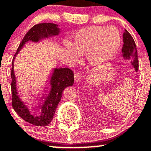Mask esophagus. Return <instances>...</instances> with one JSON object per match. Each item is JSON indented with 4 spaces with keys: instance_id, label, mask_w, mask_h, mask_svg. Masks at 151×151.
<instances>
[{
    "instance_id": "1",
    "label": "esophagus",
    "mask_w": 151,
    "mask_h": 151,
    "mask_svg": "<svg viewBox=\"0 0 151 151\" xmlns=\"http://www.w3.org/2000/svg\"><path fill=\"white\" fill-rule=\"evenodd\" d=\"M74 79H75L76 83H78L80 79H81V74L78 73H76L75 76H74Z\"/></svg>"
}]
</instances>
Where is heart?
Returning a JSON list of instances; mask_svg holds the SVG:
<instances>
[{
    "instance_id": "obj_1",
    "label": "heart",
    "mask_w": 151,
    "mask_h": 151,
    "mask_svg": "<svg viewBox=\"0 0 151 151\" xmlns=\"http://www.w3.org/2000/svg\"><path fill=\"white\" fill-rule=\"evenodd\" d=\"M73 42H65L67 57L71 63L81 61L86 54L88 63L92 66H100L116 54L122 37L114 27L92 26L83 28L74 34Z\"/></svg>"
}]
</instances>
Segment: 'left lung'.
I'll list each match as a JSON object with an SVG mask.
<instances>
[{
    "label": "left lung",
    "mask_w": 151,
    "mask_h": 151,
    "mask_svg": "<svg viewBox=\"0 0 151 151\" xmlns=\"http://www.w3.org/2000/svg\"><path fill=\"white\" fill-rule=\"evenodd\" d=\"M123 47H122V55L125 59L131 60L132 64L135 68L136 72L139 69V60L136 44L130 33L125 29L123 34Z\"/></svg>",
    "instance_id": "obj_1"
}]
</instances>
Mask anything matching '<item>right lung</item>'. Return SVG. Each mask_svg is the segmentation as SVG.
Wrapping results in <instances>:
<instances>
[{"instance_id": "right-lung-1", "label": "right lung", "mask_w": 151, "mask_h": 151, "mask_svg": "<svg viewBox=\"0 0 151 151\" xmlns=\"http://www.w3.org/2000/svg\"><path fill=\"white\" fill-rule=\"evenodd\" d=\"M60 32L58 25L53 23H40L35 24L27 32L22 42L19 44L16 51L13 60H12L11 73V91H12V106L15 112L22 119L31 124L35 126H47L51 122L55 114L56 107L61 101L63 90L66 87L72 86L74 83L73 72L68 68H54L51 76L50 85L51 90L47 97H44L45 100L41 106V114L39 116H34L30 114L29 109L25 104L20 100L17 95L16 87V78L14 73V59L16 55L24 47V45L29 41L34 42H39L44 39L56 36Z\"/></svg>"}]
</instances>
